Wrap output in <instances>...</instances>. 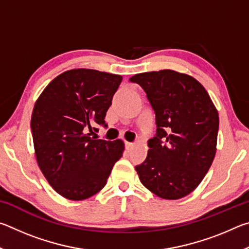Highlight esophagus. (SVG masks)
Here are the masks:
<instances>
[{"mask_svg": "<svg viewBox=\"0 0 249 249\" xmlns=\"http://www.w3.org/2000/svg\"><path fill=\"white\" fill-rule=\"evenodd\" d=\"M125 146H126V148L127 149H130L133 147V142H125Z\"/></svg>", "mask_w": 249, "mask_h": 249, "instance_id": "esophagus-1", "label": "esophagus"}]
</instances>
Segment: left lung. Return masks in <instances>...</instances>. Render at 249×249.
<instances>
[{
    "label": "left lung",
    "mask_w": 249,
    "mask_h": 249,
    "mask_svg": "<svg viewBox=\"0 0 249 249\" xmlns=\"http://www.w3.org/2000/svg\"><path fill=\"white\" fill-rule=\"evenodd\" d=\"M142 88L156 114V135L145 161L135 167L156 196L178 200L200 184L216 151L218 113L203 86L174 70L138 73L129 79Z\"/></svg>",
    "instance_id": "obj_1"
}]
</instances>
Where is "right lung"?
<instances>
[{
    "instance_id": "obj_1",
    "label": "right lung",
    "mask_w": 249,
    "mask_h": 249,
    "mask_svg": "<svg viewBox=\"0 0 249 249\" xmlns=\"http://www.w3.org/2000/svg\"><path fill=\"white\" fill-rule=\"evenodd\" d=\"M119 74L73 69L59 74L36 101L31 127L38 166L49 184L66 199L80 201L98 193L124 142L96 140L88 132L104 126Z\"/></svg>"
}]
</instances>
